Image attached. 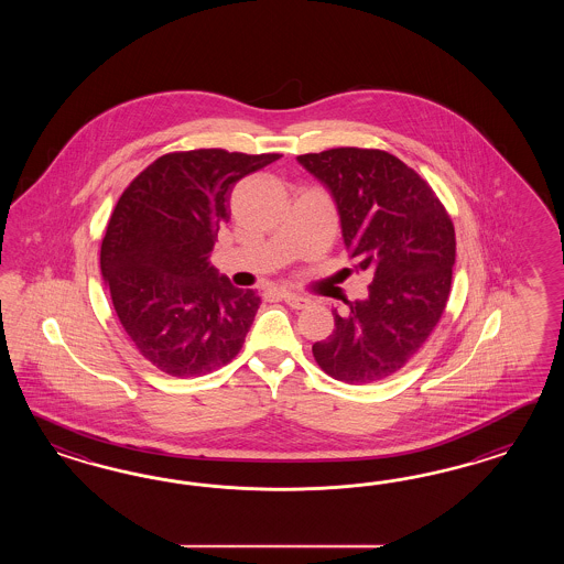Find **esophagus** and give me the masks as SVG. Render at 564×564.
<instances>
[{"mask_svg": "<svg viewBox=\"0 0 564 564\" xmlns=\"http://www.w3.org/2000/svg\"><path fill=\"white\" fill-rule=\"evenodd\" d=\"M279 295H281V300H283L288 306L293 307V310H302V307L307 306V300L306 297H302V295H295V293H290V291H281Z\"/></svg>", "mask_w": 564, "mask_h": 564, "instance_id": "esophagus-1", "label": "esophagus"}]
</instances>
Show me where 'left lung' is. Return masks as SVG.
<instances>
[{
  "instance_id": "8db88e82",
  "label": "left lung",
  "mask_w": 564,
  "mask_h": 564,
  "mask_svg": "<svg viewBox=\"0 0 564 564\" xmlns=\"http://www.w3.org/2000/svg\"><path fill=\"white\" fill-rule=\"evenodd\" d=\"M297 161L330 189L343 241L368 274V297L335 316L312 354L326 375L370 384L399 372L443 316L455 264V227L417 171L378 149L339 147Z\"/></svg>"
}]
</instances>
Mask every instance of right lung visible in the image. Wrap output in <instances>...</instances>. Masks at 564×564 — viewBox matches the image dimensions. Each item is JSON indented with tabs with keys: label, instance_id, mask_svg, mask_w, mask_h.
Segmentation results:
<instances>
[{
	"label": "right lung",
	"instance_id": "add662e5",
	"mask_svg": "<svg viewBox=\"0 0 564 564\" xmlns=\"http://www.w3.org/2000/svg\"><path fill=\"white\" fill-rule=\"evenodd\" d=\"M281 154L177 151L159 156L123 189L101 243V273L130 341L177 378L236 358L260 297L210 267L229 196L241 177Z\"/></svg>",
	"mask_w": 564,
	"mask_h": 564
}]
</instances>
